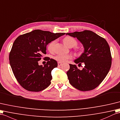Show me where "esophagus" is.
Masks as SVG:
<instances>
[{"label":"esophagus","mask_w":120,"mask_h":120,"mask_svg":"<svg viewBox=\"0 0 120 120\" xmlns=\"http://www.w3.org/2000/svg\"><path fill=\"white\" fill-rule=\"evenodd\" d=\"M57 64H58V66H60L62 65V63H60V62H58Z\"/></svg>","instance_id":"obj_1"}]
</instances>
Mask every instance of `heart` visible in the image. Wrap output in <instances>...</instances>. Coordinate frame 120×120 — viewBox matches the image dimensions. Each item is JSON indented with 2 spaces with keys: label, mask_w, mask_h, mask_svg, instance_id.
Instances as JSON below:
<instances>
[{
  "label": "heart",
  "mask_w": 120,
  "mask_h": 120,
  "mask_svg": "<svg viewBox=\"0 0 120 120\" xmlns=\"http://www.w3.org/2000/svg\"><path fill=\"white\" fill-rule=\"evenodd\" d=\"M63 42L68 47H73L77 44L76 41L70 36H66L63 39ZM56 41H53L48 45V50L50 52H53L54 50ZM72 56L71 54H58L54 56V59L60 63H64L69 60L71 59Z\"/></svg>",
  "instance_id": "1"
}]
</instances>
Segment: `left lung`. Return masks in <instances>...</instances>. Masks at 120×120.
I'll return each instance as SVG.
<instances>
[{
  "label": "left lung",
  "mask_w": 120,
  "mask_h": 120,
  "mask_svg": "<svg viewBox=\"0 0 120 120\" xmlns=\"http://www.w3.org/2000/svg\"><path fill=\"white\" fill-rule=\"evenodd\" d=\"M76 38L82 44L84 52L74 63L84 67L79 70L75 65L69 64L67 74L70 84L76 89L82 91L95 89L105 78L111 65L110 47L105 39L94 32L84 30L67 33Z\"/></svg>",
  "instance_id": "8db88e82"
}]
</instances>
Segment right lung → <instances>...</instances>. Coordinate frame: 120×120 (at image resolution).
<instances>
[{
    "instance_id": "add662e5",
    "label": "right lung",
    "mask_w": 120,
    "mask_h": 120,
    "mask_svg": "<svg viewBox=\"0 0 120 120\" xmlns=\"http://www.w3.org/2000/svg\"><path fill=\"white\" fill-rule=\"evenodd\" d=\"M65 34L35 30L15 39L10 52V64L15 78L24 89L38 92L51 84V71L57 67V62L45 57L46 64L39 66L38 62L46 54L47 45Z\"/></svg>"
}]
</instances>
